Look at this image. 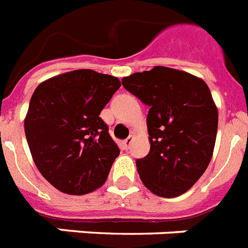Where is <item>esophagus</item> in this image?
Segmentation results:
<instances>
[{
	"instance_id": "34e87169",
	"label": "esophagus",
	"mask_w": 248,
	"mask_h": 248,
	"mask_svg": "<svg viewBox=\"0 0 248 248\" xmlns=\"http://www.w3.org/2000/svg\"><path fill=\"white\" fill-rule=\"evenodd\" d=\"M134 140V136H129L126 140H123V147L125 148V150H128V148L130 147V144H132V142H133Z\"/></svg>"
}]
</instances>
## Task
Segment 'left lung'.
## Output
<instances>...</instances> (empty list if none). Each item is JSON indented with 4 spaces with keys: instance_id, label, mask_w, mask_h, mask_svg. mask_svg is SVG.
Here are the masks:
<instances>
[{
    "instance_id": "8db88e82",
    "label": "left lung",
    "mask_w": 248,
    "mask_h": 248,
    "mask_svg": "<svg viewBox=\"0 0 248 248\" xmlns=\"http://www.w3.org/2000/svg\"><path fill=\"white\" fill-rule=\"evenodd\" d=\"M122 83L144 105L150 152L136 160L147 189L177 197L201 178L213 157L217 108L209 87L187 71L166 66L125 77Z\"/></svg>"
}]
</instances>
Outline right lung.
Instances as JSON below:
<instances>
[{
	"instance_id": "right-lung-1",
	"label": "right lung",
	"mask_w": 248,
	"mask_h": 248,
	"mask_svg": "<svg viewBox=\"0 0 248 248\" xmlns=\"http://www.w3.org/2000/svg\"><path fill=\"white\" fill-rule=\"evenodd\" d=\"M122 83L80 69L42 82L31 98L24 129L39 173L68 195H87L106 182L120 154L100 118Z\"/></svg>"
}]
</instances>
